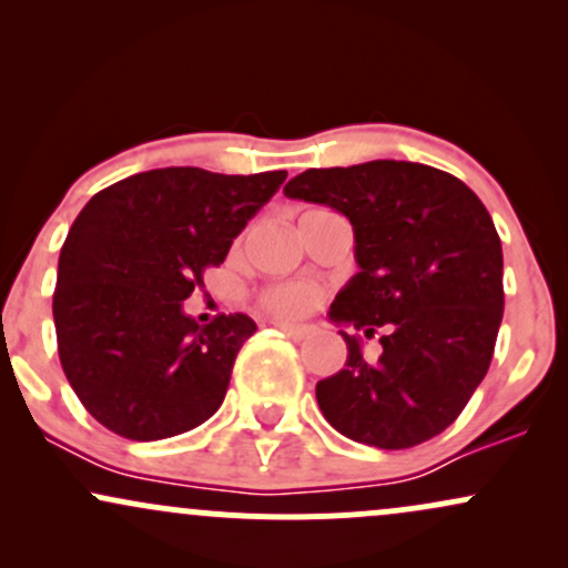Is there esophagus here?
<instances>
[{
  "instance_id": "34e87169",
  "label": "esophagus",
  "mask_w": 568,
  "mask_h": 568,
  "mask_svg": "<svg viewBox=\"0 0 568 568\" xmlns=\"http://www.w3.org/2000/svg\"><path fill=\"white\" fill-rule=\"evenodd\" d=\"M277 328L283 331V334H288L293 342H302V338H306L312 334L310 325H298V323H288V321H280Z\"/></svg>"
}]
</instances>
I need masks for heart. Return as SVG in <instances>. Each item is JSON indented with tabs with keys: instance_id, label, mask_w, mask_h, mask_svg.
Returning <instances> with one entry per match:
<instances>
[{
	"instance_id": "1",
	"label": "heart",
	"mask_w": 568,
	"mask_h": 568,
	"mask_svg": "<svg viewBox=\"0 0 568 568\" xmlns=\"http://www.w3.org/2000/svg\"><path fill=\"white\" fill-rule=\"evenodd\" d=\"M264 306L270 312H277V315H298V312H306L315 302V293H312L306 285H277V288H270L264 293Z\"/></svg>"
}]
</instances>
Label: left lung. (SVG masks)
Instances as JSON below:
<instances>
[{
    "label": "left lung",
    "instance_id": "left-lung-1",
    "mask_svg": "<svg viewBox=\"0 0 568 568\" xmlns=\"http://www.w3.org/2000/svg\"><path fill=\"white\" fill-rule=\"evenodd\" d=\"M285 197L328 205L355 232L357 275L336 293L331 323L347 363L317 382V406L349 440L410 448L440 435L484 382L505 291L501 243L486 205L452 173L374 160L312 168ZM383 331L376 362L361 335Z\"/></svg>",
    "mask_w": 568,
    "mask_h": 568
}]
</instances>
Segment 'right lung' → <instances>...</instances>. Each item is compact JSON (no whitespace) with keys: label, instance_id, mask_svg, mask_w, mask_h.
Masks as SVG:
<instances>
[{"label":"right lung","instance_id":"add662e5","mask_svg":"<svg viewBox=\"0 0 568 568\" xmlns=\"http://www.w3.org/2000/svg\"><path fill=\"white\" fill-rule=\"evenodd\" d=\"M285 175L158 168L82 207L58 258L53 317L63 374L103 427L162 440L216 414L256 323L200 325L184 302Z\"/></svg>","mask_w":568,"mask_h":568}]
</instances>
